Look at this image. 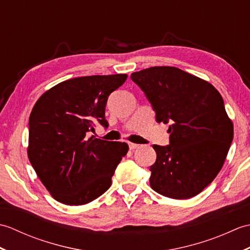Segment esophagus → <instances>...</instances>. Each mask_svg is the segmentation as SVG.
Returning a JSON list of instances; mask_svg holds the SVG:
<instances>
[{
    "instance_id": "esophagus-1",
    "label": "esophagus",
    "mask_w": 250,
    "mask_h": 250,
    "mask_svg": "<svg viewBox=\"0 0 250 250\" xmlns=\"http://www.w3.org/2000/svg\"><path fill=\"white\" fill-rule=\"evenodd\" d=\"M129 147H130L131 150H134V149H137V148H140V145L139 144H134V143H130Z\"/></svg>"
}]
</instances>
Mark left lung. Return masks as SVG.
I'll return each instance as SVG.
<instances>
[{"label": "left lung", "mask_w": 250, "mask_h": 250, "mask_svg": "<svg viewBox=\"0 0 250 250\" xmlns=\"http://www.w3.org/2000/svg\"><path fill=\"white\" fill-rule=\"evenodd\" d=\"M157 122L169 124V145H153L149 183L156 192L184 200L199 194L219 173L233 140V124L217 89L174 66L131 74Z\"/></svg>", "instance_id": "obj_1"}]
</instances>
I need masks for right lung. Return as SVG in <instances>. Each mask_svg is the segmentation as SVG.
I'll use <instances>...</instances> for the list:
<instances>
[{
	"instance_id": "right-lung-1",
	"label": "right lung",
	"mask_w": 250,
	"mask_h": 250,
	"mask_svg": "<svg viewBox=\"0 0 250 250\" xmlns=\"http://www.w3.org/2000/svg\"><path fill=\"white\" fill-rule=\"evenodd\" d=\"M128 75H93L56 84L37 100L29 119V160L58 202L83 205L102 195L126 155V143L88 139L94 122L105 128L109 94Z\"/></svg>"
}]
</instances>
